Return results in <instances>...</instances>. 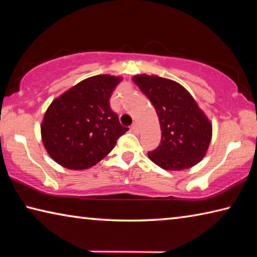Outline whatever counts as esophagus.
I'll list each match as a JSON object with an SVG mask.
<instances>
[{
  "label": "esophagus",
  "instance_id": "1",
  "mask_svg": "<svg viewBox=\"0 0 257 257\" xmlns=\"http://www.w3.org/2000/svg\"><path fill=\"white\" fill-rule=\"evenodd\" d=\"M132 129L134 130V132H138V123L137 122H134L132 124Z\"/></svg>",
  "mask_w": 257,
  "mask_h": 257
}]
</instances>
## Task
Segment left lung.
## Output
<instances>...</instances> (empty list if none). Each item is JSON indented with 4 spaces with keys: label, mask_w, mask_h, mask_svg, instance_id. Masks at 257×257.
I'll return each mask as SVG.
<instances>
[{
    "label": "left lung",
    "mask_w": 257,
    "mask_h": 257,
    "mask_svg": "<svg viewBox=\"0 0 257 257\" xmlns=\"http://www.w3.org/2000/svg\"><path fill=\"white\" fill-rule=\"evenodd\" d=\"M134 81L153 104L162 136L147 153L164 170H185L201 161L210 145L212 124L191 95L176 81L141 75Z\"/></svg>",
    "instance_id": "left-lung-1"
}]
</instances>
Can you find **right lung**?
Listing matches in <instances>:
<instances>
[{
  "label": "right lung",
  "instance_id": "1",
  "mask_svg": "<svg viewBox=\"0 0 257 257\" xmlns=\"http://www.w3.org/2000/svg\"><path fill=\"white\" fill-rule=\"evenodd\" d=\"M121 78L94 76L54 99L42 123V139L56 163L72 170L88 169L110 153L128 132L110 106Z\"/></svg>",
  "mask_w": 257,
  "mask_h": 257
}]
</instances>
